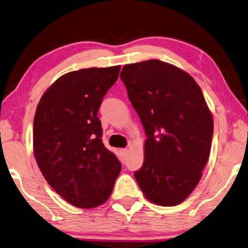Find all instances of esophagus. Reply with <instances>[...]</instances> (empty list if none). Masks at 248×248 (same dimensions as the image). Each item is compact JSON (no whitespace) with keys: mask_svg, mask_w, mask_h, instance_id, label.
Wrapping results in <instances>:
<instances>
[{"mask_svg":"<svg viewBox=\"0 0 248 248\" xmlns=\"http://www.w3.org/2000/svg\"><path fill=\"white\" fill-rule=\"evenodd\" d=\"M128 152H129L128 148H122V150H121V153H122V155H124V156H126V155L128 154Z\"/></svg>","mask_w":248,"mask_h":248,"instance_id":"1","label":"esophagus"}]
</instances>
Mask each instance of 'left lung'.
Instances as JSON below:
<instances>
[{"label": "left lung", "mask_w": 248, "mask_h": 248, "mask_svg": "<svg viewBox=\"0 0 248 248\" xmlns=\"http://www.w3.org/2000/svg\"><path fill=\"white\" fill-rule=\"evenodd\" d=\"M120 78L147 136L138 186L156 205H178L210 156L213 117L202 90L188 72L160 60L126 64Z\"/></svg>", "instance_id": "obj_1"}]
</instances>
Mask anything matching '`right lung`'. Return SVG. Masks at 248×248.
Returning a JSON list of instances; mask_svg holds the SVG:
<instances>
[{
  "label": "right lung",
  "instance_id": "add662e5",
  "mask_svg": "<svg viewBox=\"0 0 248 248\" xmlns=\"http://www.w3.org/2000/svg\"><path fill=\"white\" fill-rule=\"evenodd\" d=\"M121 65L88 68L58 78L38 102L32 148L45 180L71 205L94 209L110 197L121 164L102 143L97 118Z\"/></svg>",
  "mask_w": 248,
  "mask_h": 248
}]
</instances>
